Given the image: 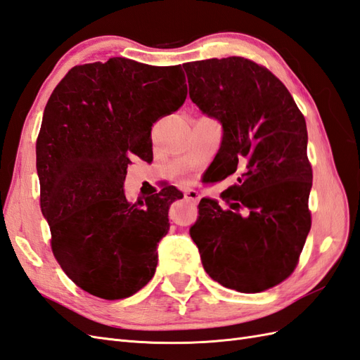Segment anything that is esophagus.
I'll list each match as a JSON object with an SVG mask.
<instances>
[{
	"label": "esophagus",
	"instance_id": "34e87169",
	"mask_svg": "<svg viewBox=\"0 0 360 360\" xmlns=\"http://www.w3.org/2000/svg\"><path fill=\"white\" fill-rule=\"evenodd\" d=\"M184 196H186L187 200L193 202V204H198V202L200 200V195L196 190H187L186 193H184Z\"/></svg>",
	"mask_w": 360,
	"mask_h": 360
}]
</instances>
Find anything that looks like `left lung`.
Masks as SVG:
<instances>
[{
  "label": "left lung",
  "instance_id": "obj_1",
  "mask_svg": "<svg viewBox=\"0 0 360 360\" xmlns=\"http://www.w3.org/2000/svg\"><path fill=\"white\" fill-rule=\"evenodd\" d=\"M193 103L224 127L214 162L238 184L229 208L202 199L190 236L214 281L243 293L268 290L298 266L311 226L307 126L289 89L251 59L184 63Z\"/></svg>",
  "mask_w": 360,
  "mask_h": 360
}]
</instances>
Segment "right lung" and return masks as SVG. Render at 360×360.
Instances as JSON below:
<instances>
[{"instance_id": "obj_1", "label": "right lung", "mask_w": 360, "mask_h": 360, "mask_svg": "<svg viewBox=\"0 0 360 360\" xmlns=\"http://www.w3.org/2000/svg\"><path fill=\"white\" fill-rule=\"evenodd\" d=\"M186 98L181 65L126 58L72 67L51 92L36 140L39 202L54 259L82 290L114 301L152 280L182 193L169 186L132 204L123 182L134 156H153V123Z\"/></svg>"}]
</instances>
